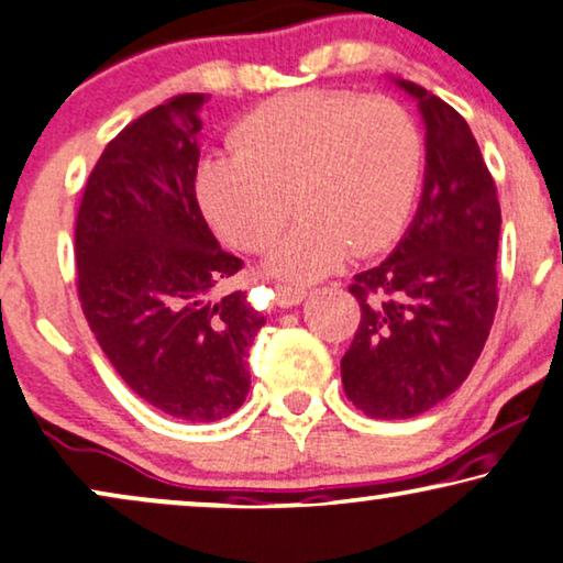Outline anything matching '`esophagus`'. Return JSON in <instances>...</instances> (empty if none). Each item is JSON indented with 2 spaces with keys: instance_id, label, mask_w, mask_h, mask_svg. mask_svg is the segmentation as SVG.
Here are the masks:
<instances>
[{
  "instance_id": "1",
  "label": "esophagus",
  "mask_w": 563,
  "mask_h": 563,
  "mask_svg": "<svg viewBox=\"0 0 563 563\" xmlns=\"http://www.w3.org/2000/svg\"><path fill=\"white\" fill-rule=\"evenodd\" d=\"M275 303L288 308V306H296L300 300L306 298V288L303 285H292V283H275Z\"/></svg>"
}]
</instances>
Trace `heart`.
<instances>
[{
  "instance_id": "heart-1",
  "label": "heart",
  "mask_w": 563,
  "mask_h": 563,
  "mask_svg": "<svg viewBox=\"0 0 563 563\" xmlns=\"http://www.w3.org/2000/svg\"><path fill=\"white\" fill-rule=\"evenodd\" d=\"M234 155H209L194 188L209 224L242 252H263L288 219L271 267L321 278L350 255L383 250L406 227L423 176V132L395 99L298 91L242 117Z\"/></svg>"
}]
</instances>
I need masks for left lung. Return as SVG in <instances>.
Wrapping results in <instances>:
<instances>
[{
  "label": "left lung",
  "mask_w": 563,
  "mask_h": 563,
  "mask_svg": "<svg viewBox=\"0 0 563 563\" xmlns=\"http://www.w3.org/2000/svg\"><path fill=\"white\" fill-rule=\"evenodd\" d=\"M426 122V180L393 255L357 273L360 327L342 357L344 393L364 416L413 418L470 377L497 311L500 201L470 124L413 81Z\"/></svg>",
  "instance_id": "8db88e82"
}]
</instances>
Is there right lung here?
<instances>
[{
  "instance_id": "1",
  "label": "right lung",
  "mask_w": 563,
  "mask_h": 563,
  "mask_svg": "<svg viewBox=\"0 0 563 563\" xmlns=\"http://www.w3.org/2000/svg\"><path fill=\"white\" fill-rule=\"evenodd\" d=\"M206 93H180L104 147L76 213V288L101 352L142 400L180 421L232 416L263 329L247 292L217 296L242 260L196 201Z\"/></svg>"
}]
</instances>
